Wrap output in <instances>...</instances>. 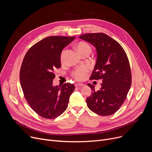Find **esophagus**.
Wrapping results in <instances>:
<instances>
[{"mask_svg": "<svg viewBox=\"0 0 152 152\" xmlns=\"http://www.w3.org/2000/svg\"><path fill=\"white\" fill-rule=\"evenodd\" d=\"M84 84H81V83H76L75 84V86L76 87H81V86H84Z\"/></svg>", "mask_w": 152, "mask_h": 152, "instance_id": "1", "label": "esophagus"}]
</instances>
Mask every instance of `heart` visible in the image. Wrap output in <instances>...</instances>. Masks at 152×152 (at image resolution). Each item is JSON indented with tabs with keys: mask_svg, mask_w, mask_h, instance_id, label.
Listing matches in <instances>:
<instances>
[{
	"mask_svg": "<svg viewBox=\"0 0 152 152\" xmlns=\"http://www.w3.org/2000/svg\"><path fill=\"white\" fill-rule=\"evenodd\" d=\"M76 49L78 52L81 55L87 51L91 52V47L90 45L85 42H79L76 45ZM65 51H63L60 55V60L62 62L63 60V56ZM89 71V67L87 65H83L76 69L73 72L72 76L77 81H82L86 77L87 73Z\"/></svg>",
	"mask_w": 152,
	"mask_h": 152,
	"instance_id": "1",
	"label": "heart"
}]
</instances>
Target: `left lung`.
Returning a JSON list of instances; mask_svg holds the SVG:
<instances>
[{
	"label": "left lung",
	"instance_id": "8db88e82",
	"mask_svg": "<svg viewBox=\"0 0 152 152\" xmlns=\"http://www.w3.org/2000/svg\"><path fill=\"white\" fill-rule=\"evenodd\" d=\"M79 38L96 48L97 58L90 79L103 80L97 91L92 84H87L93 92L87 98V105L99 115H113L125 101L132 83L127 56L122 46L106 34H84Z\"/></svg>",
	"mask_w": 152,
	"mask_h": 152
}]
</instances>
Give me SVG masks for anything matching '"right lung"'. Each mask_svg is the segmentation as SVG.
Returning a JSON list of instances; mask_svg holds the SVG:
<instances>
[{"label":"right lung","mask_w":152,"mask_h":152,"mask_svg":"<svg viewBox=\"0 0 152 152\" xmlns=\"http://www.w3.org/2000/svg\"><path fill=\"white\" fill-rule=\"evenodd\" d=\"M75 37L53 36L32 46L23 58L20 72L21 88L27 102L42 118L53 119L68 107L69 99L75 89L74 84L52 85L53 71L61 67L62 50Z\"/></svg>","instance_id":"1"}]
</instances>
